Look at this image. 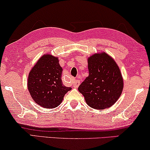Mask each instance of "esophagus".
<instances>
[{
	"label": "esophagus",
	"mask_w": 150,
	"mask_h": 150,
	"mask_svg": "<svg viewBox=\"0 0 150 150\" xmlns=\"http://www.w3.org/2000/svg\"><path fill=\"white\" fill-rule=\"evenodd\" d=\"M80 85V81L79 80H74L73 81V87L74 88H77Z\"/></svg>",
	"instance_id": "esophagus-1"
}]
</instances>
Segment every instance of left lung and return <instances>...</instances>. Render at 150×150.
<instances>
[{"label":"left lung","mask_w":150,"mask_h":150,"mask_svg":"<svg viewBox=\"0 0 150 150\" xmlns=\"http://www.w3.org/2000/svg\"><path fill=\"white\" fill-rule=\"evenodd\" d=\"M89 76L79 91L87 104L96 110H104L115 103L121 95L123 79L117 63L105 52L94 54L87 59Z\"/></svg>","instance_id":"1"}]
</instances>
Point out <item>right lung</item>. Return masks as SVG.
<instances>
[{
  "label": "right lung",
  "mask_w": 150,
  "mask_h": 150,
  "mask_svg": "<svg viewBox=\"0 0 150 150\" xmlns=\"http://www.w3.org/2000/svg\"><path fill=\"white\" fill-rule=\"evenodd\" d=\"M63 68L58 57L47 54L42 56L29 73L28 88L34 102L43 108H55L63 100L71 87L62 81Z\"/></svg>",
  "instance_id": "obj_1"
}]
</instances>
